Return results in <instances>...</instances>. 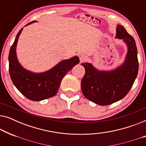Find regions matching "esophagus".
Returning a JSON list of instances; mask_svg holds the SVG:
<instances>
[{"mask_svg": "<svg viewBox=\"0 0 146 146\" xmlns=\"http://www.w3.org/2000/svg\"><path fill=\"white\" fill-rule=\"evenodd\" d=\"M78 56L80 58V63L84 62L86 60V55L84 54H80Z\"/></svg>", "mask_w": 146, "mask_h": 146, "instance_id": "34e87169", "label": "esophagus"}]
</instances>
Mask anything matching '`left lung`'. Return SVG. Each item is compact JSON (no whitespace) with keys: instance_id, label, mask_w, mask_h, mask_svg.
<instances>
[{"instance_id":"left-lung-1","label":"left lung","mask_w":146,"mask_h":146,"mask_svg":"<svg viewBox=\"0 0 146 146\" xmlns=\"http://www.w3.org/2000/svg\"><path fill=\"white\" fill-rule=\"evenodd\" d=\"M115 38L123 40L127 47L125 60L120 66L111 70H100L90 63L81 64L85 68L81 82L83 94L100 106L111 104L124 98L138 72L137 50L133 38L121 25H117Z\"/></svg>"}]
</instances>
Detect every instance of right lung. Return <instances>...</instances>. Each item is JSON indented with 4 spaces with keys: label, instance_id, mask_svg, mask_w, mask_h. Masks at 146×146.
<instances>
[{
    "label": "right lung",
    "instance_id": "add662e5",
    "mask_svg": "<svg viewBox=\"0 0 146 146\" xmlns=\"http://www.w3.org/2000/svg\"><path fill=\"white\" fill-rule=\"evenodd\" d=\"M36 21L27 25H29ZM25 26V27H26ZM20 30L9 52V72L14 85L20 92L33 101H41L56 94L62 80L68 72L80 62L75 56L70 59L63 60L48 70L35 73L22 66L17 56V46L19 38L23 31Z\"/></svg>",
    "mask_w": 146,
    "mask_h": 146
}]
</instances>
